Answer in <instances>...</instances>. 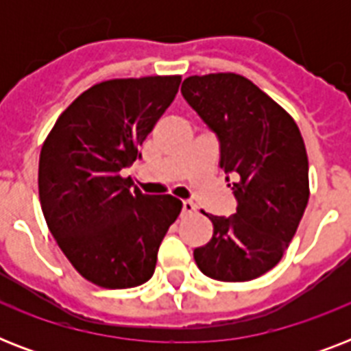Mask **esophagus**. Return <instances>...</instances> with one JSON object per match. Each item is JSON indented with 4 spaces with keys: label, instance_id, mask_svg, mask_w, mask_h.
Listing matches in <instances>:
<instances>
[{
    "label": "esophagus",
    "instance_id": "1",
    "mask_svg": "<svg viewBox=\"0 0 351 351\" xmlns=\"http://www.w3.org/2000/svg\"><path fill=\"white\" fill-rule=\"evenodd\" d=\"M182 211H184V215H191L197 211V206H195L191 200H184V202H182Z\"/></svg>",
    "mask_w": 351,
    "mask_h": 351
}]
</instances>
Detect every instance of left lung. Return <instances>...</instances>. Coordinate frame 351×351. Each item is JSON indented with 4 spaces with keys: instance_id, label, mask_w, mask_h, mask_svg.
<instances>
[{
    "instance_id": "obj_1",
    "label": "left lung",
    "mask_w": 351,
    "mask_h": 351,
    "mask_svg": "<svg viewBox=\"0 0 351 351\" xmlns=\"http://www.w3.org/2000/svg\"><path fill=\"white\" fill-rule=\"evenodd\" d=\"M182 96L219 140L237 198L233 217L208 215L213 239L193 251L195 262L215 280H253L277 266L304 215V140L293 118L240 74L189 76Z\"/></svg>"
}]
</instances>
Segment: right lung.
I'll return each instance as SVG.
<instances>
[{
  "label": "right lung",
  "mask_w": 351,
  "mask_h": 351,
  "mask_svg": "<svg viewBox=\"0 0 351 351\" xmlns=\"http://www.w3.org/2000/svg\"><path fill=\"white\" fill-rule=\"evenodd\" d=\"M180 76L109 80L62 112L40 154L41 211L76 271L101 288L153 277L158 247L182 211L171 195L131 191L121 176L171 101Z\"/></svg>",
  "instance_id": "1"
}]
</instances>
